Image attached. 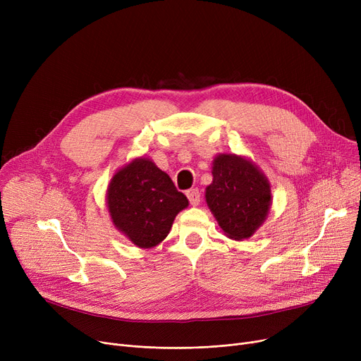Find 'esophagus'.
Returning a JSON list of instances; mask_svg holds the SVG:
<instances>
[{
    "mask_svg": "<svg viewBox=\"0 0 361 361\" xmlns=\"http://www.w3.org/2000/svg\"><path fill=\"white\" fill-rule=\"evenodd\" d=\"M185 196L188 199V202H190L193 206H197L199 202H200V192L199 188H190V190L185 192Z\"/></svg>",
    "mask_w": 361,
    "mask_h": 361,
    "instance_id": "obj_1",
    "label": "esophagus"
}]
</instances>
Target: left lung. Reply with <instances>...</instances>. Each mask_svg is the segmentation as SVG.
I'll use <instances>...</instances> for the list:
<instances>
[{
    "label": "left lung",
    "mask_w": 361,
    "mask_h": 361,
    "mask_svg": "<svg viewBox=\"0 0 361 361\" xmlns=\"http://www.w3.org/2000/svg\"><path fill=\"white\" fill-rule=\"evenodd\" d=\"M206 202L222 231L234 240L249 238L263 224L271 206V187L257 166L235 155L214 159Z\"/></svg>",
    "instance_id": "left-lung-1"
}]
</instances>
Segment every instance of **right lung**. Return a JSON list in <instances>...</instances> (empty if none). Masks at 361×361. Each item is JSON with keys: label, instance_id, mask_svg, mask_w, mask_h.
Wrapping results in <instances>:
<instances>
[{"label": "right lung", "instance_id": "add662e5", "mask_svg": "<svg viewBox=\"0 0 361 361\" xmlns=\"http://www.w3.org/2000/svg\"><path fill=\"white\" fill-rule=\"evenodd\" d=\"M187 204V197L168 174L146 158L121 168L108 187V209L114 225L142 249L159 244Z\"/></svg>", "mask_w": 361, "mask_h": 361}]
</instances>
